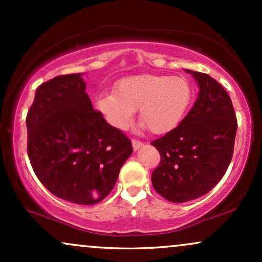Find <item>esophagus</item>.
<instances>
[{"mask_svg": "<svg viewBox=\"0 0 262 262\" xmlns=\"http://www.w3.org/2000/svg\"><path fill=\"white\" fill-rule=\"evenodd\" d=\"M132 144H133V149L134 150H138L139 148H141V146H143V141H140V140H137V139H133L132 140Z\"/></svg>", "mask_w": 262, "mask_h": 262, "instance_id": "esophagus-1", "label": "esophagus"}]
</instances>
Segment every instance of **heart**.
<instances>
[{
    "label": "heart",
    "instance_id": "heart-1",
    "mask_svg": "<svg viewBox=\"0 0 262 262\" xmlns=\"http://www.w3.org/2000/svg\"><path fill=\"white\" fill-rule=\"evenodd\" d=\"M192 101V87L187 79L166 75H137L119 81L116 91L104 93L96 101L97 110L113 127L125 128L135 111L152 134L175 129Z\"/></svg>",
    "mask_w": 262,
    "mask_h": 262
}]
</instances>
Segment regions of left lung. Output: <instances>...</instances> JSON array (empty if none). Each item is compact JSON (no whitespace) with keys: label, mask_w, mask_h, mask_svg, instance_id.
Here are the masks:
<instances>
[{"label":"left lung","mask_w":262,"mask_h":262,"mask_svg":"<svg viewBox=\"0 0 262 262\" xmlns=\"http://www.w3.org/2000/svg\"><path fill=\"white\" fill-rule=\"evenodd\" d=\"M188 73L200 85L196 103L175 129L151 141L161 156L152 186L173 203L196 200L221 181L233 158L237 128L224 87L209 75Z\"/></svg>","instance_id":"8db88e82"}]
</instances>
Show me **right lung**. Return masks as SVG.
Listing matches in <instances>:
<instances>
[{"mask_svg": "<svg viewBox=\"0 0 262 262\" xmlns=\"http://www.w3.org/2000/svg\"><path fill=\"white\" fill-rule=\"evenodd\" d=\"M81 74L60 75L38 86L27 113V152L54 196L95 204L112 191L133 152L129 138L93 110Z\"/></svg>", "mask_w": 262, "mask_h": 262, "instance_id": "add662e5", "label": "right lung"}]
</instances>
